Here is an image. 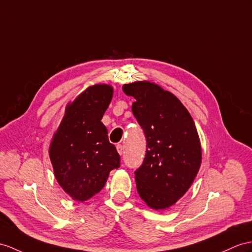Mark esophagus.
Masks as SVG:
<instances>
[{"label": "esophagus", "mask_w": 252, "mask_h": 252, "mask_svg": "<svg viewBox=\"0 0 252 252\" xmlns=\"http://www.w3.org/2000/svg\"><path fill=\"white\" fill-rule=\"evenodd\" d=\"M116 150H118L120 155H123V153H124V146H123L122 144L116 145Z\"/></svg>", "instance_id": "34e87169"}]
</instances>
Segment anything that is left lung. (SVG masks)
<instances>
[{
  "instance_id": "left-lung-1",
  "label": "left lung",
  "mask_w": 252,
  "mask_h": 252,
  "mask_svg": "<svg viewBox=\"0 0 252 252\" xmlns=\"http://www.w3.org/2000/svg\"><path fill=\"white\" fill-rule=\"evenodd\" d=\"M132 96V113L146 138V154L136 174L137 190L155 211L174 205L191 186L201 161L202 147L188 110L171 92L150 81L123 85Z\"/></svg>"
}]
</instances>
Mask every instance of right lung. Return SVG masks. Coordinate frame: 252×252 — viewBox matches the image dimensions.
<instances>
[{
    "label": "right lung",
    "mask_w": 252,
    "mask_h": 252,
    "mask_svg": "<svg viewBox=\"0 0 252 252\" xmlns=\"http://www.w3.org/2000/svg\"><path fill=\"white\" fill-rule=\"evenodd\" d=\"M112 96L111 85H91L68 102L53 133L49 156L54 176L75 201L94 197L106 185L110 171L120 167L119 153L101 123Z\"/></svg>",
    "instance_id": "right-lung-1"
}]
</instances>
